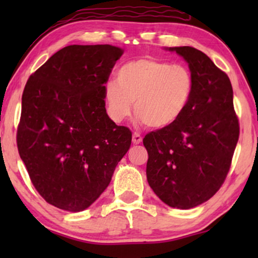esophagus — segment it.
I'll use <instances>...</instances> for the list:
<instances>
[{"label":"esophagus","mask_w":258,"mask_h":258,"mask_svg":"<svg viewBox=\"0 0 258 258\" xmlns=\"http://www.w3.org/2000/svg\"><path fill=\"white\" fill-rule=\"evenodd\" d=\"M133 143H134V144H140V143H142V136H141L140 134L134 133V134H133Z\"/></svg>","instance_id":"esophagus-1"}]
</instances>
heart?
I'll use <instances>...</instances> for the list:
<instances>
[{
    "instance_id": "b5f03b06",
    "label": "heart",
    "mask_w": 258,
    "mask_h": 258,
    "mask_svg": "<svg viewBox=\"0 0 258 258\" xmlns=\"http://www.w3.org/2000/svg\"><path fill=\"white\" fill-rule=\"evenodd\" d=\"M194 91L190 70L158 58L143 57L123 64L117 82L104 86L107 111L121 123L132 114L133 102L139 119L151 128L171 125L185 111Z\"/></svg>"
}]
</instances>
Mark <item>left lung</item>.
Returning a JSON list of instances; mask_svg holds the SVG:
<instances>
[{"mask_svg": "<svg viewBox=\"0 0 258 258\" xmlns=\"http://www.w3.org/2000/svg\"><path fill=\"white\" fill-rule=\"evenodd\" d=\"M188 63L194 91L175 123L143 139L147 179L162 202L191 209L218 191L230 169L239 136L228 75L192 47L165 48Z\"/></svg>", "mask_w": 258, "mask_h": 258, "instance_id": "left-lung-1", "label": "left lung"}]
</instances>
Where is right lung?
<instances>
[{
  "label": "right lung",
  "instance_id": "add662e5",
  "mask_svg": "<svg viewBox=\"0 0 258 258\" xmlns=\"http://www.w3.org/2000/svg\"><path fill=\"white\" fill-rule=\"evenodd\" d=\"M122 54L110 44L68 45L24 87L20 157L35 189L58 209L90 207L132 144V132L109 118L104 102V84Z\"/></svg>",
  "mask_w": 258,
  "mask_h": 258
}]
</instances>
